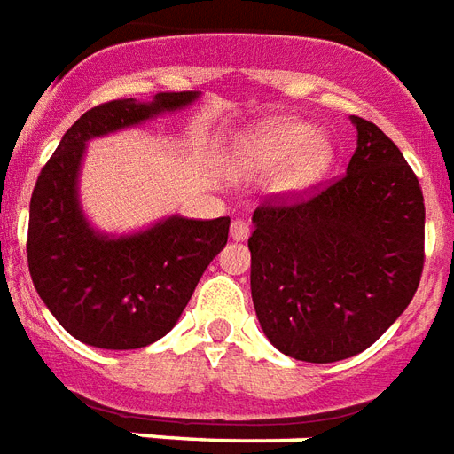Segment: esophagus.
<instances>
[{"instance_id": "34e87169", "label": "esophagus", "mask_w": 454, "mask_h": 454, "mask_svg": "<svg viewBox=\"0 0 454 454\" xmlns=\"http://www.w3.org/2000/svg\"><path fill=\"white\" fill-rule=\"evenodd\" d=\"M247 236H250V226H247L245 221H233V223H231V238H233L236 243L247 240Z\"/></svg>"}]
</instances>
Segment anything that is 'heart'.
Returning a JSON list of instances; mask_svg holds the SVG:
<instances>
[{"label": "heart", "instance_id": "b5f03b06", "mask_svg": "<svg viewBox=\"0 0 454 454\" xmlns=\"http://www.w3.org/2000/svg\"><path fill=\"white\" fill-rule=\"evenodd\" d=\"M334 146L320 129L298 120H264L243 132L233 144L228 166L236 176L271 173L270 187L278 194L303 192L332 166Z\"/></svg>", "mask_w": 454, "mask_h": 454}]
</instances>
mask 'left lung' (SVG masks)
Instances as JSON below:
<instances>
[{
	"label": "left lung",
	"mask_w": 454,
	"mask_h": 454,
	"mask_svg": "<svg viewBox=\"0 0 454 454\" xmlns=\"http://www.w3.org/2000/svg\"><path fill=\"white\" fill-rule=\"evenodd\" d=\"M347 176L253 214L250 288L281 354L334 364L361 354L411 303L424 271V192L380 127L351 117Z\"/></svg>",
	"instance_id": "left-lung-1"
}]
</instances>
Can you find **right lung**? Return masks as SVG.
<instances>
[{"label": "right lung", "mask_w": 454, "mask_h": 454, "mask_svg": "<svg viewBox=\"0 0 454 454\" xmlns=\"http://www.w3.org/2000/svg\"><path fill=\"white\" fill-rule=\"evenodd\" d=\"M200 98L197 90L120 98L90 107L67 129L33 187L28 270L33 286L74 339L96 348H142L180 320L201 274L228 240L231 218L168 216L142 233L106 236L83 216L79 170L86 142Z\"/></svg>", "instance_id": "1"}]
</instances>
